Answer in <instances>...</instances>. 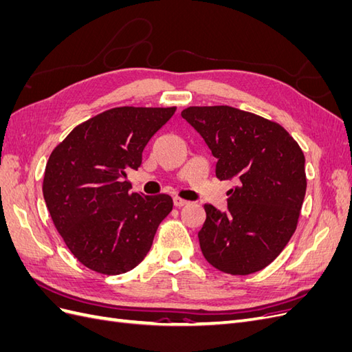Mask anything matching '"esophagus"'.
<instances>
[{
	"label": "esophagus",
	"mask_w": 352,
	"mask_h": 352,
	"mask_svg": "<svg viewBox=\"0 0 352 352\" xmlns=\"http://www.w3.org/2000/svg\"><path fill=\"white\" fill-rule=\"evenodd\" d=\"M173 204H175L176 207H184V206L188 204V201L184 199V198H180V197H175V198H173Z\"/></svg>",
	"instance_id": "obj_1"
}]
</instances>
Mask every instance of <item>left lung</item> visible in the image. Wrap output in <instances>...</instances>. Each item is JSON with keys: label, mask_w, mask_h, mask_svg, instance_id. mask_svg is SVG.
<instances>
[{"label": "left lung", "mask_w": 352, "mask_h": 352, "mask_svg": "<svg viewBox=\"0 0 352 352\" xmlns=\"http://www.w3.org/2000/svg\"><path fill=\"white\" fill-rule=\"evenodd\" d=\"M184 119L217 158L216 176L236 179L228 211L206 204L198 232L206 260L229 274H251L278 257L292 238L305 197V157L286 129L229 105L188 107Z\"/></svg>", "instance_id": "8db88e82"}]
</instances>
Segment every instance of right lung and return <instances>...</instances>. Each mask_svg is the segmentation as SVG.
I'll return each instance as SVG.
<instances>
[{
  "mask_svg": "<svg viewBox=\"0 0 352 352\" xmlns=\"http://www.w3.org/2000/svg\"><path fill=\"white\" fill-rule=\"evenodd\" d=\"M176 107H116L78 124L51 153L42 192L67 248L102 274L135 269L170 211V195L131 192L129 170Z\"/></svg>",
  "mask_w": 352,
  "mask_h": 352,
  "instance_id": "add662e5",
  "label": "right lung"
}]
</instances>
